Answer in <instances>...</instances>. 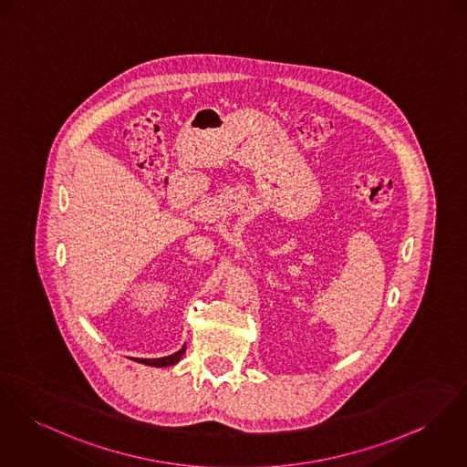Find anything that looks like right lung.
<instances>
[{
    "label": "right lung",
    "mask_w": 467,
    "mask_h": 467,
    "mask_svg": "<svg viewBox=\"0 0 467 467\" xmlns=\"http://www.w3.org/2000/svg\"><path fill=\"white\" fill-rule=\"evenodd\" d=\"M184 350H186V347H182L181 350H178L176 354H172V356H167V358H160V359H135L137 362H142V364H147V366H156V368H163V366H172V364H176L178 360L182 358V354H184Z\"/></svg>",
    "instance_id": "add662e5"
}]
</instances>
